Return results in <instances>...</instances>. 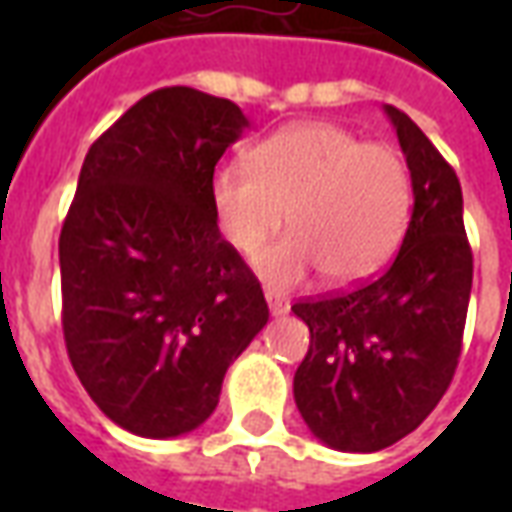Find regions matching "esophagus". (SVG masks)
<instances>
[{
	"mask_svg": "<svg viewBox=\"0 0 512 512\" xmlns=\"http://www.w3.org/2000/svg\"><path fill=\"white\" fill-rule=\"evenodd\" d=\"M266 301H268V310H271V315L277 318V315H285V312L290 310V304L282 296H277V293H266Z\"/></svg>",
	"mask_w": 512,
	"mask_h": 512,
	"instance_id": "obj_1",
	"label": "esophagus"
}]
</instances>
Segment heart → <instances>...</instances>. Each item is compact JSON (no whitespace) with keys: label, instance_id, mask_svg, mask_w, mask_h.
<instances>
[{"label":"heart","instance_id":"1","mask_svg":"<svg viewBox=\"0 0 512 512\" xmlns=\"http://www.w3.org/2000/svg\"><path fill=\"white\" fill-rule=\"evenodd\" d=\"M219 230L255 255L285 224L293 233L257 257L260 277L290 288L315 271L351 285L384 266L411 213V175L389 145H370L334 123H299L257 142L246 167L211 180Z\"/></svg>","mask_w":512,"mask_h":512}]
</instances>
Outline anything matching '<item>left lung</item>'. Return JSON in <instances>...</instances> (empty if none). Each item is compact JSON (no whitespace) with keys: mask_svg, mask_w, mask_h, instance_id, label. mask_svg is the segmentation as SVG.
Masks as SVG:
<instances>
[{"mask_svg":"<svg viewBox=\"0 0 512 512\" xmlns=\"http://www.w3.org/2000/svg\"><path fill=\"white\" fill-rule=\"evenodd\" d=\"M384 112L414 191L400 252L359 288L293 304L310 326L293 397L307 428L340 452H378L422 425L455 376L472 293L458 175L406 112Z\"/></svg>","mask_w":512,"mask_h":512,"instance_id":"left-lung-1","label":"left lung"}]
</instances>
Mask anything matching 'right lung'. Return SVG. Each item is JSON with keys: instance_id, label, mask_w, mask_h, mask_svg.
Returning <instances> with one entry per match:
<instances>
[{"instance_id": "add662e5", "label": "right lung", "mask_w": 512, "mask_h": 512, "mask_svg": "<svg viewBox=\"0 0 512 512\" xmlns=\"http://www.w3.org/2000/svg\"><path fill=\"white\" fill-rule=\"evenodd\" d=\"M244 128L233 101L164 87L84 158L60 233L62 332L87 395L136 436L200 428L268 323L211 200L216 161Z\"/></svg>"}]
</instances>
